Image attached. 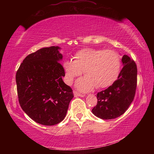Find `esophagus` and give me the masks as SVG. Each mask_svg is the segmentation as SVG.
I'll list each match as a JSON object with an SVG mask.
<instances>
[{
  "label": "esophagus",
  "mask_w": 154,
  "mask_h": 154,
  "mask_svg": "<svg viewBox=\"0 0 154 154\" xmlns=\"http://www.w3.org/2000/svg\"><path fill=\"white\" fill-rule=\"evenodd\" d=\"M73 93H74V96H75V97H77V96H81V97H83V96H84V95L82 94H80L79 92H77V91H74Z\"/></svg>",
  "instance_id": "34e87169"
}]
</instances>
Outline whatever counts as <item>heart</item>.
I'll use <instances>...</instances> for the list:
<instances>
[{
    "label": "heart",
    "mask_w": 154,
    "mask_h": 154,
    "mask_svg": "<svg viewBox=\"0 0 154 154\" xmlns=\"http://www.w3.org/2000/svg\"><path fill=\"white\" fill-rule=\"evenodd\" d=\"M64 79L71 84L75 77L85 75L76 82V87L82 92H88L111 86L118 79L121 69L118 54L110 49L85 48L75 53L73 61L66 60L62 64Z\"/></svg>",
    "instance_id": "obj_1"
}]
</instances>
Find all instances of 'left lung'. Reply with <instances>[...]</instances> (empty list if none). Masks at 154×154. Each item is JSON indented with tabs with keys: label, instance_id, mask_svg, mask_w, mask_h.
Returning <instances> with one entry per match:
<instances>
[{
	"label": "left lung",
	"instance_id": "left-lung-1",
	"mask_svg": "<svg viewBox=\"0 0 154 154\" xmlns=\"http://www.w3.org/2000/svg\"><path fill=\"white\" fill-rule=\"evenodd\" d=\"M124 66L118 79L106 90L97 94V105L92 113L103 119L118 118L124 113L134 100L137 83V67L127 55L122 59Z\"/></svg>",
	"mask_w": 154,
	"mask_h": 154
}]
</instances>
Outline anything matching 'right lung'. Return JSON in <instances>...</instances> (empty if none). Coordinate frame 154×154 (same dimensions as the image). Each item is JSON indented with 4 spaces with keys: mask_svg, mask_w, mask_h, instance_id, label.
I'll use <instances>...</instances> for the list:
<instances>
[{
    "mask_svg": "<svg viewBox=\"0 0 154 154\" xmlns=\"http://www.w3.org/2000/svg\"><path fill=\"white\" fill-rule=\"evenodd\" d=\"M58 46L38 49L27 56L15 76L18 100L30 118L45 126L64 119L74 97L71 88L62 80L64 71Z\"/></svg>",
    "mask_w": 154,
    "mask_h": 154,
    "instance_id": "add662e5",
    "label": "right lung"
}]
</instances>
